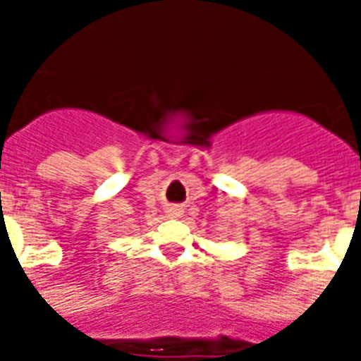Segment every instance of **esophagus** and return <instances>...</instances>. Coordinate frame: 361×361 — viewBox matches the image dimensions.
<instances>
[{"mask_svg": "<svg viewBox=\"0 0 361 361\" xmlns=\"http://www.w3.org/2000/svg\"><path fill=\"white\" fill-rule=\"evenodd\" d=\"M181 215H183V208L181 206H170L166 209V217H170V219H180Z\"/></svg>", "mask_w": 361, "mask_h": 361, "instance_id": "1", "label": "esophagus"}]
</instances>
